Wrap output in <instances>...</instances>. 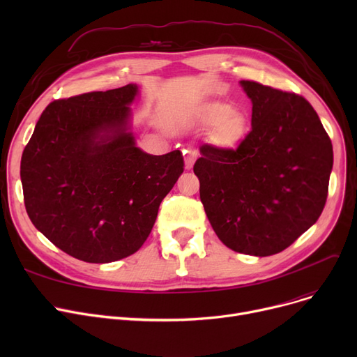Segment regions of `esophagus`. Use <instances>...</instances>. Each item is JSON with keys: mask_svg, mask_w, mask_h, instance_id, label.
Returning <instances> with one entry per match:
<instances>
[{"mask_svg": "<svg viewBox=\"0 0 357 357\" xmlns=\"http://www.w3.org/2000/svg\"><path fill=\"white\" fill-rule=\"evenodd\" d=\"M183 156H185V167L186 169H191L194 162H195L197 152H195L194 149H186V150H183Z\"/></svg>", "mask_w": 357, "mask_h": 357, "instance_id": "1", "label": "esophagus"}]
</instances>
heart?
<instances>
[{
  "instance_id": "obj_1",
  "label": "heart",
  "mask_w": 357,
  "mask_h": 357,
  "mask_svg": "<svg viewBox=\"0 0 357 357\" xmlns=\"http://www.w3.org/2000/svg\"><path fill=\"white\" fill-rule=\"evenodd\" d=\"M205 114L213 121L218 123L215 131V143L222 149H231L240 143L248 131V119L241 111H233V107L226 102H211Z\"/></svg>"
}]
</instances>
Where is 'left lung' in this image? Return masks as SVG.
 I'll list each match as a JSON object with an SVG mask.
<instances>
[{
    "mask_svg": "<svg viewBox=\"0 0 357 357\" xmlns=\"http://www.w3.org/2000/svg\"><path fill=\"white\" fill-rule=\"evenodd\" d=\"M240 85L252 101V131L236 150L202 144L194 172L218 238L261 257L285 250L321 215L333 146L301 96L253 81Z\"/></svg>",
    "mask_w": 357,
    "mask_h": 357,
    "instance_id": "1",
    "label": "left lung"
}]
</instances>
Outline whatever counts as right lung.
Instances as JSON below:
<instances>
[{
  "label": "right lung",
  "instance_id": "obj_1",
  "mask_svg": "<svg viewBox=\"0 0 357 357\" xmlns=\"http://www.w3.org/2000/svg\"><path fill=\"white\" fill-rule=\"evenodd\" d=\"M137 96L128 84L50 102L22 156L34 227L88 264L136 253L183 172L179 150L155 156L137 147L130 108Z\"/></svg>",
  "mask_w": 357,
  "mask_h": 357
}]
</instances>
